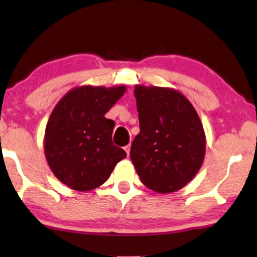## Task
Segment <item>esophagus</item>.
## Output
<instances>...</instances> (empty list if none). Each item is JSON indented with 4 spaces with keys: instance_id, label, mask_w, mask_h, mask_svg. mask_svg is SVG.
<instances>
[{
    "instance_id": "34e87169",
    "label": "esophagus",
    "mask_w": 257,
    "mask_h": 257,
    "mask_svg": "<svg viewBox=\"0 0 257 257\" xmlns=\"http://www.w3.org/2000/svg\"><path fill=\"white\" fill-rule=\"evenodd\" d=\"M124 150H125V153H127V155L129 156V154H130V146L124 147Z\"/></svg>"
}]
</instances>
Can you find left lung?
Instances as JSON below:
<instances>
[{
  "label": "left lung",
  "mask_w": 257,
  "mask_h": 257,
  "mask_svg": "<svg viewBox=\"0 0 257 257\" xmlns=\"http://www.w3.org/2000/svg\"><path fill=\"white\" fill-rule=\"evenodd\" d=\"M140 134L130 158L149 189L170 193L182 189L199 171L205 157V133L196 109L171 88L136 86Z\"/></svg>",
  "instance_id": "obj_1"
}]
</instances>
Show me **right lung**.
Instances as JSON below:
<instances>
[{
  "mask_svg": "<svg viewBox=\"0 0 257 257\" xmlns=\"http://www.w3.org/2000/svg\"><path fill=\"white\" fill-rule=\"evenodd\" d=\"M124 92V86H82L57 103L46 124L44 150L52 172L65 185L96 189L127 156L111 141L115 122L104 117Z\"/></svg>",
  "mask_w": 257,
  "mask_h": 257,
  "instance_id": "obj_1",
  "label": "right lung"
}]
</instances>
